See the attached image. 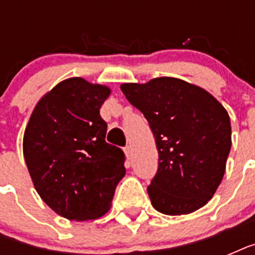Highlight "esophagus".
Segmentation results:
<instances>
[{
	"label": "esophagus",
	"instance_id": "34e87169",
	"mask_svg": "<svg viewBox=\"0 0 255 255\" xmlns=\"http://www.w3.org/2000/svg\"><path fill=\"white\" fill-rule=\"evenodd\" d=\"M124 153H126V156H127L128 159L131 157V145H127V147L124 148Z\"/></svg>",
	"mask_w": 255,
	"mask_h": 255
}]
</instances>
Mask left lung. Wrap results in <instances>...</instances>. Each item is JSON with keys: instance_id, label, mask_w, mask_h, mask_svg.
<instances>
[{"instance_id": "1", "label": "left lung", "mask_w": 255, "mask_h": 255, "mask_svg": "<svg viewBox=\"0 0 255 255\" xmlns=\"http://www.w3.org/2000/svg\"><path fill=\"white\" fill-rule=\"evenodd\" d=\"M120 88L155 136L159 169L148 186L152 206L181 216L206 205L221 184L232 147L225 107L204 88L172 77Z\"/></svg>"}]
</instances>
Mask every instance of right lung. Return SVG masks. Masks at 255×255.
Masks as SVG:
<instances>
[{
	"mask_svg": "<svg viewBox=\"0 0 255 255\" xmlns=\"http://www.w3.org/2000/svg\"><path fill=\"white\" fill-rule=\"evenodd\" d=\"M107 86L69 78L35 104L23 133V157L34 188L62 217L96 220L107 213L124 177V152L106 143L100 107Z\"/></svg>",
	"mask_w": 255,
	"mask_h": 255,
	"instance_id": "add662e5",
	"label": "right lung"
}]
</instances>
